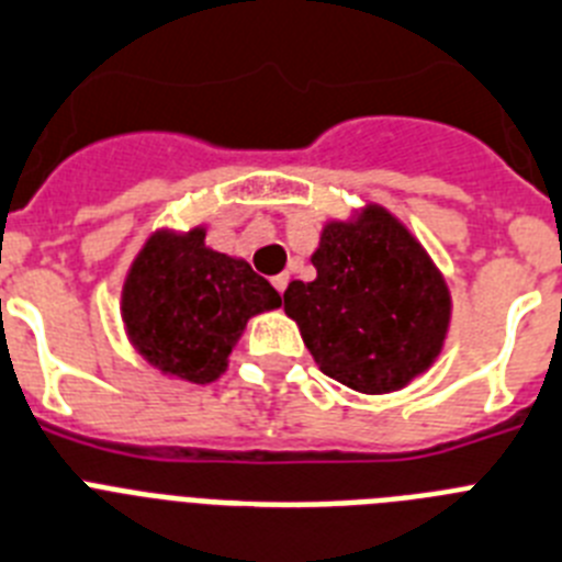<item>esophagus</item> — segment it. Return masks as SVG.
Listing matches in <instances>:
<instances>
[{"instance_id":"1","label":"esophagus","mask_w":562,"mask_h":562,"mask_svg":"<svg viewBox=\"0 0 562 562\" xmlns=\"http://www.w3.org/2000/svg\"><path fill=\"white\" fill-rule=\"evenodd\" d=\"M271 285H274L277 291H280V294H285V288H288V274H277L274 280H271Z\"/></svg>"}]
</instances>
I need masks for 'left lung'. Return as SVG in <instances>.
Listing matches in <instances>:
<instances>
[{"instance_id":"obj_1","label":"left lung","mask_w":562,"mask_h":562,"mask_svg":"<svg viewBox=\"0 0 562 562\" xmlns=\"http://www.w3.org/2000/svg\"><path fill=\"white\" fill-rule=\"evenodd\" d=\"M311 262L316 280H294L282 300L322 373L384 396L436 364L450 334V285L390 209L368 200L325 223Z\"/></svg>"}]
</instances>
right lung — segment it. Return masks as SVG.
<instances>
[{
    "label": "right lung",
    "instance_id": "right-lung-1",
    "mask_svg": "<svg viewBox=\"0 0 562 562\" xmlns=\"http://www.w3.org/2000/svg\"><path fill=\"white\" fill-rule=\"evenodd\" d=\"M243 257L206 246V226L155 228L121 288V322L135 353L166 379L212 384L228 368L248 319L280 308Z\"/></svg>",
    "mask_w": 562,
    "mask_h": 562
}]
</instances>
